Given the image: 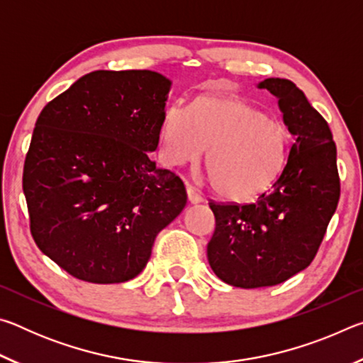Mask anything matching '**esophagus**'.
<instances>
[{
	"instance_id": "esophagus-1",
	"label": "esophagus",
	"mask_w": 363,
	"mask_h": 363,
	"mask_svg": "<svg viewBox=\"0 0 363 363\" xmlns=\"http://www.w3.org/2000/svg\"><path fill=\"white\" fill-rule=\"evenodd\" d=\"M187 199H189V203H192V205L201 203V201H203L201 195L196 194V190L192 186H187Z\"/></svg>"
}]
</instances>
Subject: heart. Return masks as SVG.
<instances>
[{
  "instance_id": "obj_1",
  "label": "heart",
  "mask_w": 363,
  "mask_h": 363,
  "mask_svg": "<svg viewBox=\"0 0 363 363\" xmlns=\"http://www.w3.org/2000/svg\"><path fill=\"white\" fill-rule=\"evenodd\" d=\"M163 153L171 164L194 162L203 153L211 186L230 201H251L280 179L290 158L286 126L242 99L199 97L164 112Z\"/></svg>"
}]
</instances>
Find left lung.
Segmentation results:
<instances>
[{"label": "left lung", "instance_id": "left-lung-1", "mask_svg": "<svg viewBox=\"0 0 363 363\" xmlns=\"http://www.w3.org/2000/svg\"><path fill=\"white\" fill-rule=\"evenodd\" d=\"M257 88L277 97L294 143L284 174L255 203H210L216 229L208 262L238 288L279 285L309 266L340 200L328 123L290 79L267 78Z\"/></svg>", "mask_w": 363, "mask_h": 363}]
</instances>
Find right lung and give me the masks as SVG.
I'll list each match as a JSON object with an SVG mask.
<instances>
[{"label":"right lung","mask_w":363,"mask_h":363,"mask_svg":"<svg viewBox=\"0 0 363 363\" xmlns=\"http://www.w3.org/2000/svg\"><path fill=\"white\" fill-rule=\"evenodd\" d=\"M169 89L152 70H96L41 110L22 177L30 230L73 277L134 279L186 206L182 181L149 155Z\"/></svg>","instance_id":"add662e5"}]
</instances>
